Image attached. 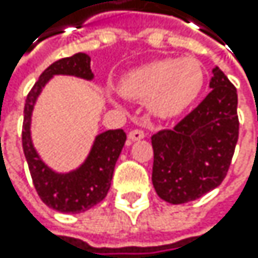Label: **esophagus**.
<instances>
[{
	"label": "esophagus",
	"instance_id": "34e87169",
	"mask_svg": "<svg viewBox=\"0 0 258 258\" xmlns=\"http://www.w3.org/2000/svg\"><path fill=\"white\" fill-rule=\"evenodd\" d=\"M145 138V133L142 130H132L130 133H128V139L130 141H141Z\"/></svg>",
	"mask_w": 258,
	"mask_h": 258
}]
</instances>
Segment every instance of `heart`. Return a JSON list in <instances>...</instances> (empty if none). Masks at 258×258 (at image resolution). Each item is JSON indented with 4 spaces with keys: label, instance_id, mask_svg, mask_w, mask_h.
I'll return each mask as SVG.
<instances>
[{
    "label": "heart",
    "instance_id": "obj_1",
    "mask_svg": "<svg viewBox=\"0 0 258 258\" xmlns=\"http://www.w3.org/2000/svg\"><path fill=\"white\" fill-rule=\"evenodd\" d=\"M204 73L195 58H165L142 64L126 73L119 83L120 93L132 99L147 100L155 117L168 119L181 114L200 96Z\"/></svg>",
    "mask_w": 258,
    "mask_h": 258
}]
</instances>
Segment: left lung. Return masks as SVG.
<instances>
[{
    "label": "left lung",
    "mask_w": 258,
    "mask_h": 258,
    "mask_svg": "<svg viewBox=\"0 0 258 258\" xmlns=\"http://www.w3.org/2000/svg\"><path fill=\"white\" fill-rule=\"evenodd\" d=\"M212 91L172 130L152 136V181L159 198L184 204L218 187L238 141L237 90L218 66Z\"/></svg>",
    "instance_id": "obj_1"
}]
</instances>
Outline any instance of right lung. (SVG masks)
Wrapping results in <instances>:
<instances>
[{"label": "right lung", "instance_id": "add662e5", "mask_svg": "<svg viewBox=\"0 0 258 258\" xmlns=\"http://www.w3.org/2000/svg\"><path fill=\"white\" fill-rule=\"evenodd\" d=\"M54 76H76L93 80L91 58L83 52L57 60L46 68L35 82L24 103L23 152L31 170L34 187L41 201L63 214H80L99 204L110 190L116 161L126 141L123 130H108L96 136L93 148L85 162L68 173H57L49 168L34 148L31 138V119L34 105L44 85Z\"/></svg>", "mask_w": 258, "mask_h": 258}]
</instances>
